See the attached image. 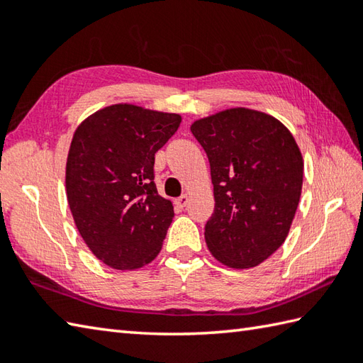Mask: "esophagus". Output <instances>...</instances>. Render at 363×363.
I'll use <instances>...</instances> for the list:
<instances>
[{"instance_id":"1","label":"esophagus","mask_w":363,"mask_h":363,"mask_svg":"<svg viewBox=\"0 0 363 363\" xmlns=\"http://www.w3.org/2000/svg\"><path fill=\"white\" fill-rule=\"evenodd\" d=\"M174 204L177 206V207H181V209H184V207H186L187 204H189V195H182V196H179L174 201Z\"/></svg>"}]
</instances>
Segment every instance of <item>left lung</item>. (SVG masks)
<instances>
[{
	"label": "left lung",
	"mask_w": 363,
	"mask_h": 363,
	"mask_svg": "<svg viewBox=\"0 0 363 363\" xmlns=\"http://www.w3.org/2000/svg\"><path fill=\"white\" fill-rule=\"evenodd\" d=\"M211 164L215 209L204 237L229 268L257 267L285 242L303 189L290 130L264 112L234 107L190 126Z\"/></svg>",
	"instance_id": "1"
}]
</instances>
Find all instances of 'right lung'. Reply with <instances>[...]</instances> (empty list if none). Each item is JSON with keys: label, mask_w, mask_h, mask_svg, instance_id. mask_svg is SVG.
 <instances>
[{"label": "right lung", "mask_w": 363, "mask_h": 363, "mask_svg": "<svg viewBox=\"0 0 363 363\" xmlns=\"http://www.w3.org/2000/svg\"><path fill=\"white\" fill-rule=\"evenodd\" d=\"M181 120L113 104L74 130L65 168L68 206L84 242L107 267L135 269L160 252L174 211L157 194L154 154Z\"/></svg>", "instance_id": "add662e5"}]
</instances>
